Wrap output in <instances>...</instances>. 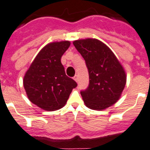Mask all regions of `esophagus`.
Listing matches in <instances>:
<instances>
[{
    "instance_id": "1",
    "label": "esophagus",
    "mask_w": 150,
    "mask_h": 150,
    "mask_svg": "<svg viewBox=\"0 0 150 150\" xmlns=\"http://www.w3.org/2000/svg\"><path fill=\"white\" fill-rule=\"evenodd\" d=\"M73 79L75 81H76V82H78V81H79V79H78V75H75L73 78Z\"/></svg>"
}]
</instances>
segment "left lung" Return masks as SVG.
<instances>
[{
  "mask_svg": "<svg viewBox=\"0 0 150 150\" xmlns=\"http://www.w3.org/2000/svg\"><path fill=\"white\" fill-rule=\"evenodd\" d=\"M74 46L86 62L89 86L81 91L85 106L104 110L119 100L125 87V71L110 48L96 38L73 41Z\"/></svg>",
  "mask_w": 150,
  "mask_h": 150,
  "instance_id": "1",
  "label": "left lung"
}]
</instances>
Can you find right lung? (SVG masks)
Wrapping results in <instances>:
<instances>
[{
	"label": "right lung",
	"instance_id": "add662e5",
	"mask_svg": "<svg viewBox=\"0 0 150 150\" xmlns=\"http://www.w3.org/2000/svg\"><path fill=\"white\" fill-rule=\"evenodd\" d=\"M70 41L49 43L40 50L23 79L27 97L32 103L46 111H55L66 105L77 83L68 77L61 57Z\"/></svg>",
	"mask_w": 150,
	"mask_h": 150
}]
</instances>
